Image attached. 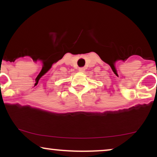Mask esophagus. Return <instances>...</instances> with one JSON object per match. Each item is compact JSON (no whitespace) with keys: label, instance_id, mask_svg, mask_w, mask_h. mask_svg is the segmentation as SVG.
<instances>
[{"label":"esophagus","instance_id":"obj_1","mask_svg":"<svg viewBox=\"0 0 157 157\" xmlns=\"http://www.w3.org/2000/svg\"><path fill=\"white\" fill-rule=\"evenodd\" d=\"M78 71H80V72H84V71H85V68H79Z\"/></svg>","mask_w":157,"mask_h":157}]
</instances>
